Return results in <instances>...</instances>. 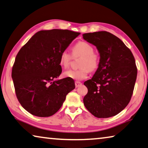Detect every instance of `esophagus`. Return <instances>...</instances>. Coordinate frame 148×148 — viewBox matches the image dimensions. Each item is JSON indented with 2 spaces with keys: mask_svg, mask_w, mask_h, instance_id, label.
Returning <instances> with one entry per match:
<instances>
[{
  "mask_svg": "<svg viewBox=\"0 0 148 148\" xmlns=\"http://www.w3.org/2000/svg\"><path fill=\"white\" fill-rule=\"evenodd\" d=\"M82 85V83L80 82H78V81H76L75 82V86H76V88H78Z\"/></svg>",
  "mask_w": 148,
  "mask_h": 148,
  "instance_id": "obj_1",
  "label": "esophagus"
}]
</instances>
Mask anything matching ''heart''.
I'll return each instance as SVG.
<instances>
[{"label":"heart","mask_w":148,"mask_h":148,"mask_svg":"<svg viewBox=\"0 0 148 148\" xmlns=\"http://www.w3.org/2000/svg\"><path fill=\"white\" fill-rule=\"evenodd\" d=\"M72 56L66 51L60 53L59 64L64 69H66L73 58L80 57L79 60L78 70H69L64 72L66 78L75 79L77 81L82 80L88 78L89 72L97 70L100 64L99 54L95 52L92 45L86 41H78L72 47Z\"/></svg>","instance_id":"obj_1"}]
</instances>
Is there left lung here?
<instances>
[{
  "label": "left lung",
  "instance_id": "1",
  "mask_svg": "<svg viewBox=\"0 0 148 148\" xmlns=\"http://www.w3.org/2000/svg\"><path fill=\"white\" fill-rule=\"evenodd\" d=\"M96 46L100 64L92 78L84 82L88 93L84 104L97 118L119 114L132 97L137 77V67L131 51L119 37L101 31L82 35Z\"/></svg>",
  "mask_w": 148,
  "mask_h": 148
}]
</instances>
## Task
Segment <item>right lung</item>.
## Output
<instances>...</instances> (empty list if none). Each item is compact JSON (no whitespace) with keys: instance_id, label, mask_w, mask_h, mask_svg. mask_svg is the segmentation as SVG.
<instances>
[{"instance_id":"right-lung-1","label":"right lung","mask_w":148,"mask_h":148,"mask_svg":"<svg viewBox=\"0 0 148 148\" xmlns=\"http://www.w3.org/2000/svg\"><path fill=\"white\" fill-rule=\"evenodd\" d=\"M79 34L69 29L39 31L18 53L12 70L16 95L21 105L33 115H53L75 88L72 79H54L62 72L60 53Z\"/></svg>"}]
</instances>
